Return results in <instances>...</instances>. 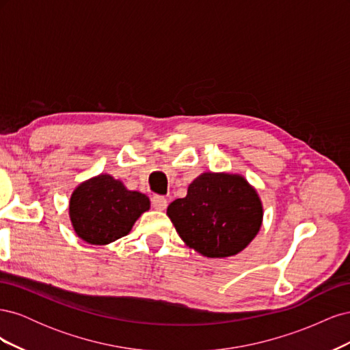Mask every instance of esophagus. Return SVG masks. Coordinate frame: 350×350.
I'll return each instance as SVG.
<instances>
[{
	"mask_svg": "<svg viewBox=\"0 0 350 350\" xmlns=\"http://www.w3.org/2000/svg\"><path fill=\"white\" fill-rule=\"evenodd\" d=\"M152 206L154 210H165L167 206V200L162 196H154L152 198Z\"/></svg>",
	"mask_w": 350,
	"mask_h": 350,
	"instance_id": "34e87169",
	"label": "esophagus"
}]
</instances>
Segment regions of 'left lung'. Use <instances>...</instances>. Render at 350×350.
Here are the masks:
<instances>
[{
	"mask_svg": "<svg viewBox=\"0 0 350 350\" xmlns=\"http://www.w3.org/2000/svg\"><path fill=\"white\" fill-rule=\"evenodd\" d=\"M166 215L185 245L208 258L237 256L257 237L262 203L239 174L204 172L187 196L169 204Z\"/></svg>",
	"mask_w": 350,
	"mask_h": 350,
	"instance_id": "obj_1",
	"label": "left lung"
}]
</instances>
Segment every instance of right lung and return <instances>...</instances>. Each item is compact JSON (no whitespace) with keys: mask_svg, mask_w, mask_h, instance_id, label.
<instances>
[{"mask_svg":"<svg viewBox=\"0 0 350 350\" xmlns=\"http://www.w3.org/2000/svg\"><path fill=\"white\" fill-rule=\"evenodd\" d=\"M68 208L79 238L90 245H107L130 234L135 220L150 208V200L126 189L120 179L100 174L76 187Z\"/></svg>","mask_w":350,"mask_h":350,"instance_id":"obj_1","label":"right lung"}]
</instances>
